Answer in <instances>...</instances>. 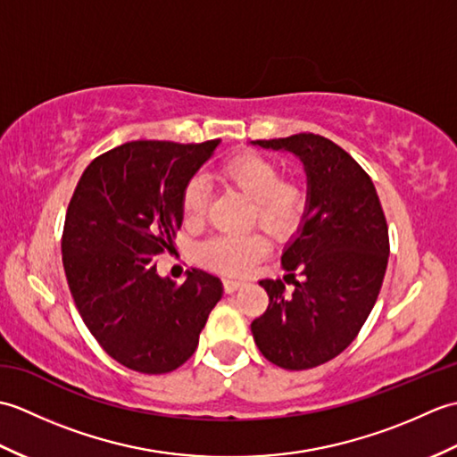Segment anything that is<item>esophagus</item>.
Returning <instances> with one entry per match:
<instances>
[{
	"label": "esophagus",
	"instance_id": "esophagus-1",
	"mask_svg": "<svg viewBox=\"0 0 457 457\" xmlns=\"http://www.w3.org/2000/svg\"><path fill=\"white\" fill-rule=\"evenodd\" d=\"M245 285V278L241 277H226L223 278V288H226V293H234V290L241 288Z\"/></svg>",
	"mask_w": 457,
	"mask_h": 457
}]
</instances>
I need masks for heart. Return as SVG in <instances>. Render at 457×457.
<instances>
[{
	"label": "heart",
	"mask_w": 457,
	"mask_h": 457,
	"mask_svg": "<svg viewBox=\"0 0 457 457\" xmlns=\"http://www.w3.org/2000/svg\"><path fill=\"white\" fill-rule=\"evenodd\" d=\"M221 177L255 200L257 220L277 236L293 229L304 210V192L295 182L283 180L278 162L267 154L244 151L221 164ZM208 204V184L192 177L182 190V212L188 220L200 218ZM265 239L259 234L218 236L200 249L204 263L221 270H239L263 253Z\"/></svg>",
	"instance_id": "b5f03b06"
}]
</instances>
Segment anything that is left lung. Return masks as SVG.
<instances>
[{
  "mask_svg": "<svg viewBox=\"0 0 457 457\" xmlns=\"http://www.w3.org/2000/svg\"><path fill=\"white\" fill-rule=\"evenodd\" d=\"M288 151L306 172L303 221L283 251L293 295L283 280L263 278L269 306L251 332L270 363L312 369L339 355L371 314L389 259V229L369 174L322 135L298 133L251 141ZM300 270L303 281L294 280Z\"/></svg>",
  "mask_w": 457,
  "mask_h": 457,
  "instance_id": "left-lung-1",
  "label": "left lung"
}]
</instances>
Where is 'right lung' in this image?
Masks as SVG:
<instances>
[{"label": "right lung", "instance_id": "obj_1", "mask_svg": "<svg viewBox=\"0 0 457 457\" xmlns=\"http://www.w3.org/2000/svg\"><path fill=\"white\" fill-rule=\"evenodd\" d=\"M221 139L131 141L96 157L76 184L62 265L76 308L115 361L159 375L196 352L221 280L202 269L177 285L157 261L182 226V190Z\"/></svg>", "mask_w": 457, "mask_h": 457}]
</instances>
